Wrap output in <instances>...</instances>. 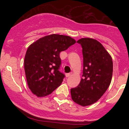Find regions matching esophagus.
<instances>
[{"label":"esophagus","instance_id":"1","mask_svg":"<svg viewBox=\"0 0 129 129\" xmlns=\"http://www.w3.org/2000/svg\"><path fill=\"white\" fill-rule=\"evenodd\" d=\"M72 74V72H71V73H68V74H66V77H69L70 75H71V74Z\"/></svg>","mask_w":129,"mask_h":129}]
</instances>
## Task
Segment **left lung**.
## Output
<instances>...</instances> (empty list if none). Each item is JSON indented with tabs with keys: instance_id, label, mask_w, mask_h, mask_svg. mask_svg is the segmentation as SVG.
Instances as JSON below:
<instances>
[{
	"instance_id": "obj_1",
	"label": "left lung",
	"mask_w": 129,
	"mask_h": 129,
	"mask_svg": "<svg viewBox=\"0 0 129 129\" xmlns=\"http://www.w3.org/2000/svg\"><path fill=\"white\" fill-rule=\"evenodd\" d=\"M83 75L77 87L71 89L72 99L81 106L97 102L110 85L112 77V57L103 45L93 39L82 38Z\"/></svg>"
}]
</instances>
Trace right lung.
Returning a JSON list of instances; mask_svg holds the SVG:
<instances>
[{
  "instance_id": "right-lung-1",
  "label": "right lung",
  "mask_w": 129,
  "mask_h": 129,
  "mask_svg": "<svg viewBox=\"0 0 129 129\" xmlns=\"http://www.w3.org/2000/svg\"><path fill=\"white\" fill-rule=\"evenodd\" d=\"M76 42L69 36L52 34L39 39L27 49L24 69L27 84L37 97L50 94L60 85L65 75L58 70L60 53Z\"/></svg>"
}]
</instances>
